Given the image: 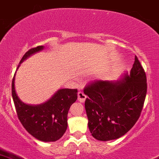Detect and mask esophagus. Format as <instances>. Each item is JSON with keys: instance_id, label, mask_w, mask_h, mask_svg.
Wrapping results in <instances>:
<instances>
[{"instance_id": "esophagus-1", "label": "esophagus", "mask_w": 159, "mask_h": 159, "mask_svg": "<svg viewBox=\"0 0 159 159\" xmlns=\"http://www.w3.org/2000/svg\"><path fill=\"white\" fill-rule=\"evenodd\" d=\"M78 101H80V102H84L85 100L86 99V96L83 93L82 91L78 92Z\"/></svg>"}]
</instances>
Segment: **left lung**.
I'll use <instances>...</instances> for the list:
<instances>
[{
	"mask_svg": "<svg viewBox=\"0 0 159 159\" xmlns=\"http://www.w3.org/2000/svg\"><path fill=\"white\" fill-rule=\"evenodd\" d=\"M147 93L146 75L137 57L130 73L117 81L95 80L84 88L88 126L99 141L119 139L139 118Z\"/></svg>",
	"mask_w": 159,
	"mask_h": 159,
	"instance_id": "obj_1",
	"label": "left lung"
}]
</instances>
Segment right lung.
Segmentation results:
<instances>
[{"instance_id": "add662e5", "label": "right lung", "mask_w": 159, "mask_h": 159, "mask_svg": "<svg viewBox=\"0 0 159 159\" xmlns=\"http://www.w3.org/2000/svg\"><path fill=\"white\" fill-rule=\"evenodd\" d=\"M43 48V46H38L29 50L22 57L20 64ZM19 66L20 65L17 69ZM15 74L12 80V97L23 126L34 138L42 142H55L60 139L67 129L68 111L77 99V89H60L43 103L26 104L19 99L16 93Z\"/></svg>"}]
</instances>
